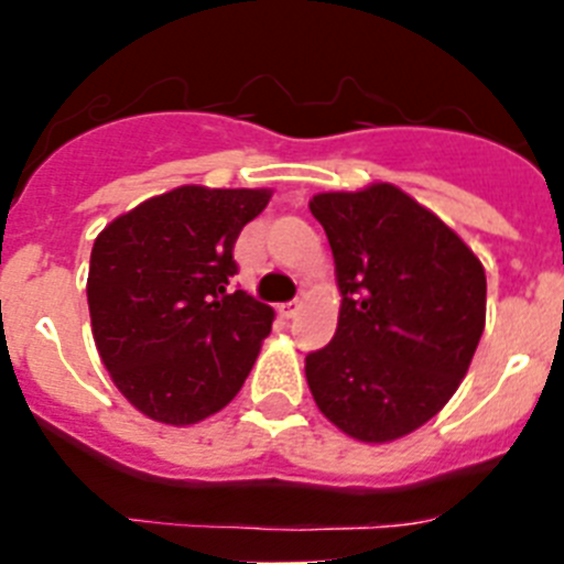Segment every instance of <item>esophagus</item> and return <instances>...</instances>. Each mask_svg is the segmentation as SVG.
I'll return each instance as SVG.
<instances>
[{
	"mask_svg": "<svg viewBox=\"0 0 564 564\" xmlns=\"http://www.w3.org/2000/svg\"><path fill=\"white\" fill-rule=\"evenodd\" d=\"M299 311H302V305H299V302H288V305H279V313H282L285 318H293Z\"/></svg>",
	"mask_w": 564,
	"mask_h": 564,
	"instance_id": "34e87169",
	"label": "esophagus"
}]
</instances>
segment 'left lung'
<instances>
[{
    "instance_id": "1",
    "label": "left lung",
    "mask_w": 564,
    "mask_h": 564,
    "mask_svg": "<svg viewBox=\"0 0 564 564\" xmlns=\"http://www.w3.org/2000/svg\"><path fill=\"white\" fill-rule=\"evenodd\" d=\"M336 262L338 327L305 358L318 412L361 443L421 430L449 403L486 327L471 248L392 183L313 194Z\"/></svg>"
}]
</instances>
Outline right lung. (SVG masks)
<instances>
[{
  "label": "right lung",
  "mask_w": 564,
  "mask_h": 564,
  "mask_svg": "<svg viewBox=\"0 0 564 564\" xmlns=\"http://www.w3.org/2000/svg\"><path fill=\"white\" fill-rule=\"evenodd\" d=\"M271 194L188 183L115 217L93 242L87 302L98 356L149 421L192 426L242 390L273 307L231 293V251Z\"/></svg>",
  "instance_id": "right-lung-1"
}]
</instances>
